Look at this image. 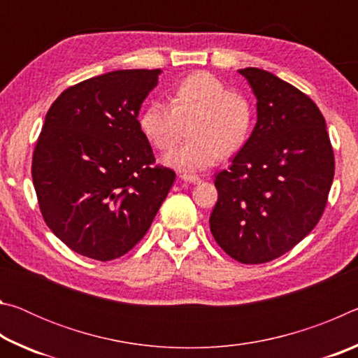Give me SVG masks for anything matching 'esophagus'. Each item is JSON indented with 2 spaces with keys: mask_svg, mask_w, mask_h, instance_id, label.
<instances>
[{
  "mask_svg": "<svg viewBox=\"0 0 358 358\" xmlns=\"http://www.w3.org/2000/svg\"><path fill=\"white\" fill-rule=\"evenodd\" d=\"M180 178L186 181V183H201V177H197V175H192V173H181Z\"/></svg>",
  "mask_w": 358,
  "mask_h": 358,
  "instance_id": "esophagus-1",
  "label": "esophagus"
}]
</instances>
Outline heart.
<instances>
[{
	"label": "heart",
	"mask_w": 358,
	"mask_h": 358,
	"mask_svg": "<svg viewBox=\"0 0 358 358\" xmlns=\"http://www.w3.org/2000/svg\"><path fill=\"white\" fill-rule=\"evenodd\" d=\"M256 108L245 93L227 90L221 78L196 71L173 85L169 106L148 102L138 115L145 137L159 151H171L185 136L189 138L166 157L181 171H202L220 157L235 155L250 141Z\"/></svg>",
	"instance_id": "1"
}]
</instances>
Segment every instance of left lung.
Wrapping results in <instances>:
<instances>
[{
	"label": "left lung",
	"instance_id": "obj_1",
	"mask_svg": "<svg viewBox=\"0 0 358 358\" xmlns=\"http://www.w3.org/2000/svg\"><path fill=\"white\" fill-rule=\"evenodd\" d=\"M257 98V123L227 171L216 173V243L241 264H265L300 243L322 216L335 175L324 115L271 72L238 71Z\"/></svg>",
	"mask_w": 358,
	"mask_h": 358
}]
</instances>
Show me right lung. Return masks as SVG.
<instances>
[{"label":"right lung","mask_w":358,"mask_h":358,"mask_svg":"<svg viewBox=\"0 0 358 358\" xmlns=\"http://www.w3.org/2000/svg\"><path fill=\"white\" fill-rule=\"evenodd\" d=\"M161 69L88 78L58 96L45 115L31 175L42 217L80 256L113 260L153 222L175 181L155 166L138 110Z\"/></svg>","instance_id":"add662e5"}]
</instances>
